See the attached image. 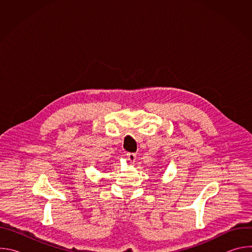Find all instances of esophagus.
<instances>
[{"mask_svg":"<svg viewBox=\"0 0 252 252\" xmlns=\"http://www.w3.org/2000/svg\"><path fill=\"white\" fill-rule=\"evenodd\" d=\"M126 157H127V159H128L131 163H134V162H135V159H136V155H135V154L128 153V154H126Z\"/></svg>","mask_w":252,"mask_h":252,"instance_id":"34e87169","label":"esophagus"}]
</instances>
